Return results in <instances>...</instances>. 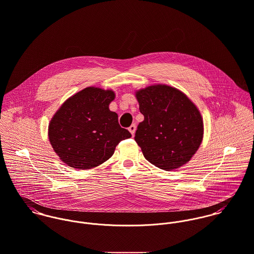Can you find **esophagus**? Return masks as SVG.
I'll return each mask as SVG.
<instances>
[{
	"mask_svg": "<svg viewBox=\"0 0 254 254\" xmlns=\"http://www.w3.org/2000/svg\"><path fill=\"white\" fill-rule=\"evenodd\" d=\"M128 130L130 131V133H131L132 135H134L135 130H136V126H135V125H131V126L128 127Z\"/></svg>",
	"mask_w": 254,
	"mask_h": 254,
	"instance_id": "1",
	"label": "esophagus"
}]
</instances>
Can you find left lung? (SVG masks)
Returning a JSON list of instances; mask_svg holds the SVG:
<instances>
[{
    "instance_id": "8db88e82",
    "label": "left lung",
    "mask_w": 254,
    "mask_h": 254,
    "mask_svg": "<svg viewBox=\"0 0 254 254\" xmlns=\"http://www.w3.org/2000/svg\"><path fill=\"white\" fill-rule=\"evenodd\" d=\"M135 96L144 120L134 139L145 159L165 171L187 164L202 142V117L196 106L165 84L140 89Z\"/></svg>"
}]
</instances>
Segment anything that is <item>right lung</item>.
Masks as SVG:
<instances>
[{
	"label": "right lung",
	"mask_w": 254,
	"mask_h": 254,
	"mask_svg": "<svg viewBox=\"0 0 254 254\" xmlns=\"http://www.w3.org/2000/svg\"><path fill=\"white\" fill-rule=\"evenodd\" d=\"M113 90L87 87L69 97L56 112L48 135L54 151L71 168L88 170L107 161L116 146L131 137L110 111Z\"/></svg>",
	"instance_id": "obj_1"
}]
</instances>
